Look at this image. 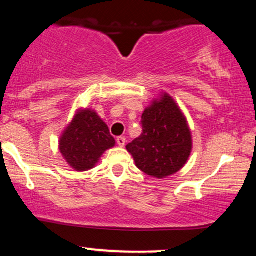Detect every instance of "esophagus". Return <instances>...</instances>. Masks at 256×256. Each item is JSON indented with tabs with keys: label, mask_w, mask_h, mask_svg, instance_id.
I'll use <instances>...</instances> for the list:
<instances>
[{
	"label": "esophagus",
	"mask_w": 256,
	"mask_h": 256,
	"mask_svg": "<svg viewBox=\"0 0 256 256\" xmlns=\"http://www.w3.org/2000/svg\"><path fill=\"white\" fill-rule=\"evenodd\" d=\"M125 142H126V140H125V137H118L116 138V143H118V146H125Z\"/></svg>",
	"instance_id": "1"
}]
</instances>
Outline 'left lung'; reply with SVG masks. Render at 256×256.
Wrapping results in <instances>:
<instances>
[{
    "instance_id": "8db88e82",
    "label": "left lung",
    "mask_w": 256,
    "mask_h": 256,
    "mask_svg": "<svg viewBox=\"0 0 256 256\" xmlns=\"http://www.w3.org/2000/svg\"><path fill=\"white\" fill-rule=\"evenodd\" d=\"M142 125V136L126 146L138 168L158 179L180 171L192 154V134L174 98L161 91L146 107Z\"/></svg>"
}]
</instances>
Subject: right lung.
<instances>
[{
    "label": "right lung",
    "instance_id": "add662e5",
    "mask_svg": "<svg viewBox=\"0 0 256 256\" xmlns=\"http://www.w3.org/2000/svg\"><path fill=\"white\" fill-rule=\"evenodd\" d=\"M116 146V140L98 112L79 108L61 132L58 150L74 171L94 168L106 150Z\"/></svg>",
    "mask_w": 256,
    "mask_h": 256
}]
</instances>
